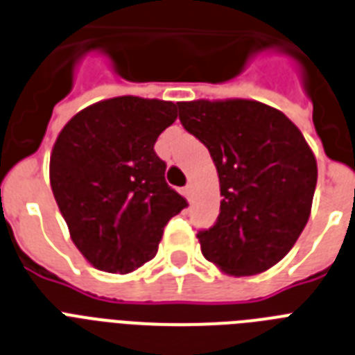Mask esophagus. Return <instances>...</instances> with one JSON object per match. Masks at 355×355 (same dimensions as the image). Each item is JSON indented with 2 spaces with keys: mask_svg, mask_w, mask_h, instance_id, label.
<instances>
[{
  "mask_svg": "<svg viewBox=\"0 0 355 355\" xmlns=\"http://www.w3.org/2000/svg\"><path fill=\"white\" fill-rule=\"evenodd\" d=\"M182 193H184V197L187 198V202H193V186L191 184H187V186L182 189Z\"/></svg>",
  "mask_w": 355,
  "mask_h": 355,
  "instance_id": "1",
  "label": "esophagus"
}]
</instances>
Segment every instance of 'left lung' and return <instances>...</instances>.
<instances>
[{"label":"left lung","mask_w":355,"mask_h":355,"mask_svg":"<svg viewBox=\"0 0 355 355\" xmlns=\"http://www.w3.org/2000/svg\"><path fill=\"white\" fill-rule=\"evenodd\" d=\"M184 129L204 144L220 182V213L197 233L202 255L227 275L266 272L304 230L318 162L297 125L255 100L178 102Z\"/></svg>","instance_id":"8db88e82"}]
</instances>
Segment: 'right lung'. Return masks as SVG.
<instances>
[{
	"instance_id": "right-lung-1",
	"label": "right lung",
	"mask_w": 355,
	"mask_h": 355,
	"mask_svg": "<svg viewBox=\"0 0 355 355\" xmlns=\"http://www.w3.org/2000/svg\"><path fill=\"white\" fill-rule=\"evenodd\" d=\"M177 105L109 98L74 114L51 153V187L73 243L94 268L129 273L157 255L164 226L187 206L155 153Z\"/></svg>"
}]
</instances>
